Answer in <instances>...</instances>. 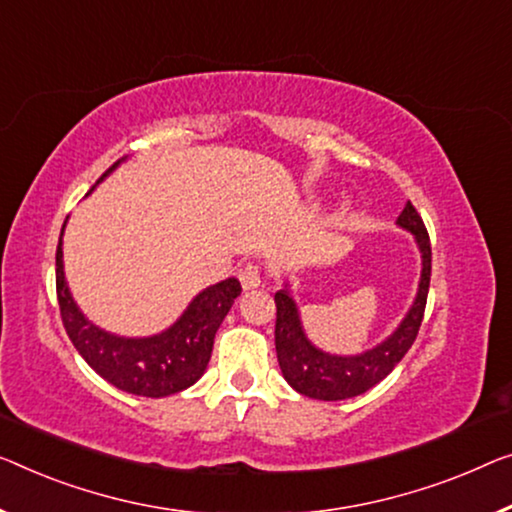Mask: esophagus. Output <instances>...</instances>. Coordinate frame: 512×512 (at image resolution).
Segmentation results:
<instances>
[{"mask_svg": "<svg viewBox=\"0 0 512 512\" xmlns=\"http://www.w3.org/2000/svg\"><path fill=\"white\" fill-rule=\"evenodd\" d=\"M239 280H241V287L246 289V292H250V289H257L262 287V271H259V266L248 262L243 269L239 271Z\"/></svg>", "mask_w": 512, "mask_h": 512, "instance_id": "esophagus-1", "label": "esophagus"}]
</instances>
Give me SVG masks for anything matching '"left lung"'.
Returning a JSON list of instances; mask_svg holds the SVG:
<instances>
[{
    "mask_svg": "<svg viewBox=\"0 0 512 512\" xmlns=\"http://www.w3.org/2000/svg\"><path fill=\"white\" fill-rule=\"evenodd\" d=\"M395 225L414 236L418 253H421V278H418L414 301L404 312L400 324L365 352L333 354L317 347L303 329L299 303L292 294V282L289 278L282 280V289L276 292V354L282 377L296 393L326 402L356 398L391 375L395 365L414 345L423 322L427 289H430L432 248L423 220L411 202L404 204Z\"/></svg>",
    "mask_w": 512,
    "mask_h": 512,
    "instance_id": "8db88e82",
    "label": "left lung"
}]
</instances>
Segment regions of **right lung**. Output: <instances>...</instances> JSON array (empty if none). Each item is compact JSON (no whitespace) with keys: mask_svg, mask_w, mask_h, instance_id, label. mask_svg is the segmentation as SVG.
<instances>
[{"mask_svg":"<svg viewBox=\"0 0 512 512\" xmlns=\"http://www.w3.org/2000/svg\"><path fill=\"white\" fill-rule=\"evenodd\" d=\"M126 160L128 156L117 160L96 181V186ZM66 223L68 218L61 227L57 246V299L61 322L78 354L85 358L91 370H96L119 391L142 395V398H165V395H174L193 386L207 370L213 338L234 305V299L241 294V282L225 278L216 285L204 287L186 305L177 322L154 335L133 338V335L105 331L80 310L66 282L64 241H61Z\"/></svg>","mask_w":512,"mask_h":512,"instance_id":"right-lung-1","label":"right lung"}]
</instances>
